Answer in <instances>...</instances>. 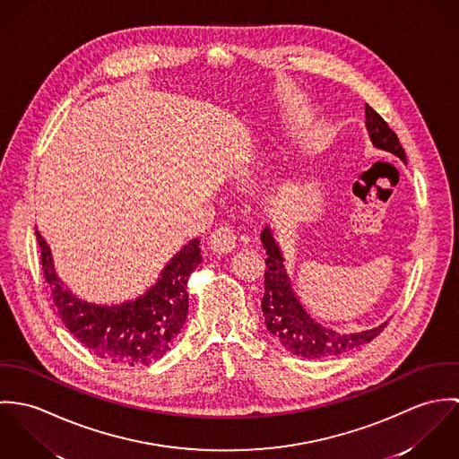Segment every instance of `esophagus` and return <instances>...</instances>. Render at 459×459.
I'll return each instance as SVG.
<instances>
[{
    "mask_svg": "<svg viewBox=\"0 0 459 459\" xmlns=\"http://www.w3.org/2000/svg\"><path fill=\"white\" fill-rule=\"evenodd\" d=\"M208 246L217 255H228L237 247V235L230 226H217L208 237Z\"/></svg>",
    "mask_w": 459,
    "mask_h": 459,
    "instance_id": "1",
    "label": "esophagus"
}]
</instances>
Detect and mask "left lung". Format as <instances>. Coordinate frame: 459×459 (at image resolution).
Instances as JSON below:
<instances>
[{
	"mask_svg": "<svg viewBox=\"0 0 459 459\" xmlns=\"http://www.w3.org/2000/svg\"><path fill=\"white\" fill-rule=\"evenodd\" d=\"M366 129L375 148L393 153L406 164V155L397 135L368 104ZM260 240L266 251L264 293L262 300L264 325L290 353L304 359L335 357L373 341L385 328L387 322L360 332H337L316 322L302 306L297 291L293 290L282 251L268 224L260 233Z\"/></svg>",
	"mask_w": 459,
	"mask_h": 459,
	"instance_id": "left-lung-1",
	"label": "left lung"
}]
</instances>
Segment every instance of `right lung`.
Wrapping results in <instances>:
<instances>
[{
  "instance_id": "right-lung-1",
  "label": "right lung",
  "mask_w": 459,
  "mask_h": 459,
  "mask_svg": "<svg viewBox=\"0 0 459 459\" xmlns=\"http://www.w3.org/2000/svg\"><path fill=\"white\" fill-rule=\"evenodd\" d=\"M35 235L58 315L84 348L122 368L148 366L171 350L189 313V275L203 260L199 238L186 244L166 263L155 284L143 295L108 306L72 293L55 270L48 242L37 230Z\"/></svg>"
}]
</instances>
